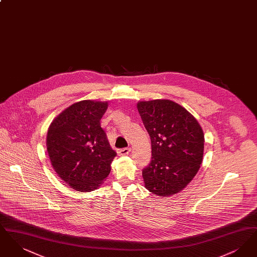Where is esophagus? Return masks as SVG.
Instances as JSON below:
<instances>
[{
  "instance_id": "1",
  "label": "esophagus",
  "mask_w": 257,
  "mask_h": 257,
  "mask_svg": "<svg viewBox=\"0 0 257 257\" xmlns=\"http://www.w3.org/2000/svg\"><path fill=\"white\" fill-rule=\"evenodd\" d=\"M130 151H131L130 147H124V148L118 150V155H127V154H129Z\"/></svg>"
}]
</instances>
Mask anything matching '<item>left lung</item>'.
<instances>
[{"instance_id": "1", "label": "left lung", "mask_w": 257, "mask_h": 257, "mask_svg": "<svg viewBox=\"0 0 257 257\" xmlns=\"http://www.w3.org/2000/svg\"><path fill=\"white\" fill-rule=\"evenodd\" d=\"M137 108L151 140V161L143 170L146 188L160 196L177 194L200 168L203 131L188 110L171 100L142 101Z\"/></svg>"}]
</instances>
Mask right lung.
Instances as JSON below:
<instances>
[{"instance_id":"obj_1","label":"right lung","mask_w":257,"mask_h":257,"mask_svg":"<svg viewBox=\"0 0 257 257\" xmlns=\"http://www.w3.org/2000/svg\"><path fill=\"white\" fill-rule=\"evenodd\" d=\"M107 108V102L80 101L50 125L46 145L52 166L61 180L76 191L97 189L116 156L100 123Z\"/></svg>"}]
</instances>
